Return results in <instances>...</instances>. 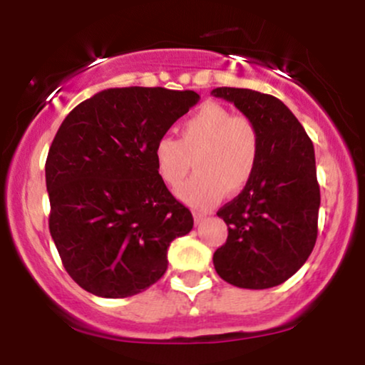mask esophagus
<instances>
[{
  "mask_svg": "<svg viewBox=\"0 0 365 365\" xmlns=\"http://www.w3.org/2000/svg\"><path fill=\"white\" fill-rule=\"evenodd\" d=\"M204 220H206V215H200V212H194V221H195V225H200Z\"/></svg>",
  "mask_w": 365,
  "mask_h": 365,
  "instance_id": "obj_1",
  "label": "esophagus"
}]
</instances>
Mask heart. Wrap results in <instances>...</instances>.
<instances>
[{"label": "heart", "mask_w": 365, "mask_h": 365, "mask_svg": "<svg viewBox=\"0 0 365 365\" xmlns=\"http://www.w3.org/2000/svg\"><path fill=\"white\" fill-rule=\"evenodd\" d=\"M153 158L159 178L170 187L187 177L194 159L197 173L178 187L177 195L188 206L207 209L225 190L235 194L250 182L259 159V133L249 118L209 103L183 121L180 140L158 139Z\"/></svg>", "instance_id": "1"}]
</instances>
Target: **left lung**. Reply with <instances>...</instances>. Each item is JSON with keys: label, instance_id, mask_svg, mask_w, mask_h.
Returning <instances> with one entry per match:
<instances>
[{"label": "left lung", "instance_id": "left-lung-1", "mask_svg": "<svg viewBox=\"0 0 365 365\" xmlns=\"http://www.w3.org/2000/svg\"><path fill=\"white\" fill-rule=\"evenodd\" d=\"M259 133V159L250 182L217 216L228 238L212 255L226 283L249 290L278 287L311 255L317 238L319 183L312 140L278 98L252 89L217 87Z\"/></svg>", "mask_w": 365, "mask_h": 365}]
</instances>
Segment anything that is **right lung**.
Wrapping results in <instances>:
<instances>
[{
  "label": "right lung",
  "mask_w": 365,
  "mask_h": 365,
  "mask_svg": "<svg viewBox=\"0 0 365 365\" xmlns=\"http://www.w3.org/2000/svg\"><path fill=\"white\" fill-rule=\"evenodd\" d=\"M194 91L106 89L63 120L46 159L49 232L83 290L125 299L168 269V247L194 226L154 166L153 149L195 106Z\"/></svg>",
  "instance_id": "obj_1"
}]
</instances>
